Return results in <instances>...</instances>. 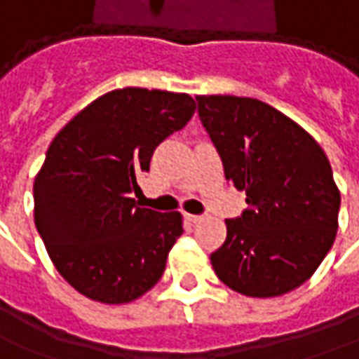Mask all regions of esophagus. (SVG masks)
Masks as SVG:
<instances>
[{"label":"esophagus","instance_id":"obj_1","mask_svg":"<svg viewBox=\"0 0 359 359\" xmlns=\"http://www.w3.org/2000/svg\"><path fill=\"white\" fill-rule=\"evenodd\" d=\"M184 217H187L190 223H198L200 219H202V215H198V214H184Z\"/></svg>","mask_w":359,"mask_h":359}]
</instances>
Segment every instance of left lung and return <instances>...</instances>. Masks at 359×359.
Returning <instances> with one entry per match:
<instances>
[{
  "label": "left lung",
  "mask_w": 359,
  "mask_h": 359,
  "mask_svg": "<svg viewBox=\"0 0 359 359\" xmlns=\"http://www.w3.org/2000/svg\"><path fill=\"white\" fill-rule=\"evenodd\" d=\"M198 116L247 210L212 252L223 284L276 297L307 282L334 243L340 192L327 155L280 110L249 97H196Z\"/></svg>",
  "instance_id": "8db88e82"
}]
</instances>
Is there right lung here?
<instances>
[{
	"mask_svg": "<svg viewBox=\"0 0 359 359\" xmlns=\"http://www.w3.org/2000/svg\"><path fill=\"white\" fill-rule=\"evenodd\" d=\"M190 95L116 89L93 101L54 137L34 179V223L60 274L101 303L151 290L182 235L179 212L134 200L155 147L187 126Z\"/></svg>",
	"mask_w": 359,
	"mask_h": 359,
	"instance_id": "obj_1",
	"label": "right lung"
}]
</instances>
